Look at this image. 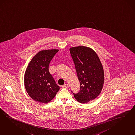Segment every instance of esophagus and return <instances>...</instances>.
<instances>
[{
    "instance_id": "obj_1",
    "label": "esophagus",
    "mask_w": 135,
    "mask_h": 135,
    "mask_svg": "<svg viewBox=\"0 0 135 135\" xmlns=\"http://www.w3.org/2000/svg\"><path fill=\"white\" fill-rule=\"evenodd\" d=\"M62 88H65V89H68L69 88V85L68 84H65V85H62Z\"/></svg>"
}]
</instances>
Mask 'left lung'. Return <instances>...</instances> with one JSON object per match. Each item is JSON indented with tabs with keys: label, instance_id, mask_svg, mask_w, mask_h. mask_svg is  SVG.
I'll return each mask as SVG.
<instances>
[{
	"label": "left lung",
	"instance_id": "8db88e82",
	"mask_svg": "<svg viewBox=\"0 0 135 135\" xmlns=\"http://www.w3.org/2000/svg\"><path fill=\"white\" fill-rule=\"evenodd\" d=\"M70 51L80 83L79 91L73 94L79 103H86L96 98L103 89V65L98 56L90 47L79 46L70 48Z\"/></svg>",
	"mask_w": 135,
	"mask_h": 135
}]
</instances>
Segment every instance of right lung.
Segmentation results:
<instances>
[{
	"label": "right lung",
	"mask_w": 135,
	"mask_h": 135,
	"mask_svg": "<svg viewBox=\"0 0 135 135\" xmlns=\"http://www.w3.org/2000/svg\"><path fill=\"white\" fill-rule=\"evenodd\" d=\"M58 51V50L40 51L32 58L26 70L25 89L35 101L48 103L60 90L49 70L51 60Z\"/></svg>",
	"instance_id": "right-lung-1"
}]
</instances>
